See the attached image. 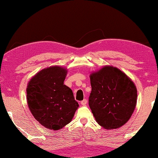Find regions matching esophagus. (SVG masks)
I'll return each instance as SVG.
<instances>
[{
    "instance_id": "esophagus-1",
    "label": "esophagus",
    "mask_w": 158,
    "mask_h": 158,
    "mask_svg": "<svg viewBox=\"0 0 158 158\" xmlns=\"http://www.w3.org/2000/svg\"><path fill=\"white\" fill-rule=\"evenodd\" d=\"M81 105H83V106H85V105H86L87 103V99H84L83 101H81Z\"/></svg>"
}]
</instances>
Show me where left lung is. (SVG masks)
I'll return each instance as SVG.
<instances>
[{
    "mask_svg": "<svg viewBox=\"0 0 158 158\" xmlns=\"http://www.w3.org/2000/svg\"><path fill=\"white\" fill-rule=\"evenodd\" d=\"M89 106L95 120L106 129L125 125L134 111L137 89L131 79L113 66H104L90 75Z\"/></svg>",
    "mask_w": 158,
    "mask_h": 158,
    "instance_id": "left-lung-1",
    "label": "left lung"
}]
</instances>
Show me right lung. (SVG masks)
<instances>
[{"instance_id": "1", "label": "right lung", "mask_w": 158, "mask_h": 158, "mask_svg": "<svg viewBox=\"0 0 158 158\" xmlns=\"http://www.w3.org/2000/svg\"><path fill=\"white\" fill-rule=\"evenodd\" d=\"M67 71L52 66L29 81L27 100L32 114L47 128L57 131L69 124L79 107L71 88L64 85Z\"/></svg>"}]
</instances>
